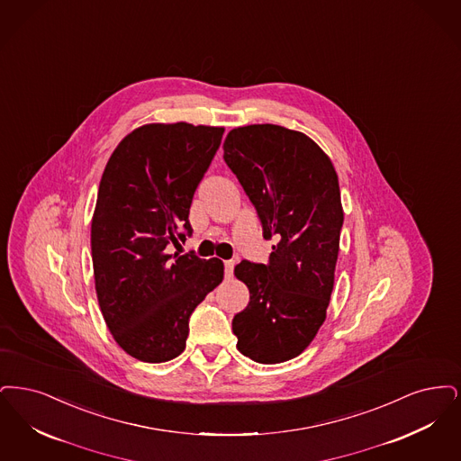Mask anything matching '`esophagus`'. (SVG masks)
<instances>
[{
	"mask_svg": "<svg viewBox=\"0 0 461 461\" xmlns=\"http://www.w3.org/2000/svg\"><path fill=\"white\" fill-rule=\"evenodd\" d=\"M234 261L227 260L223 261V272H225V277L229 279V277H232V274H234Z\"/></svg>",
	"mask_w": 461,
	"mask_h": 461,
	"instance_id": "esophagus-1",
	"label": "esophagus"
}]
</instances>
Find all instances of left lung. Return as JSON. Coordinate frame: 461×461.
Returning <instances> with one entry per match:
<instances>
[{"label": "left lung", "mask_w": 461, "mask_h": 461, "mask_svg": "<svg viewBox=\"0 0 461 461\" xmlns=\"http://www.w3.org/2000/svg\"><path fill=\"white\" fill-rule=\"evenodd\" d=\"M223 160L279 240L268 263L242 260L234 274L249 303L232 321L238 349L258 363L301 355L327 315L339 253L342 206L332 161L298 131L258 123L232 129Z\"/></svg>", "instance_id": "1"}]
</instances>
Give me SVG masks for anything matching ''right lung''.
<instances>
[{
  "mask_svg": "<svg viewBox=\"0 0 461 461\" xmlns=\"http://www.w3.org/2000/svg\"><path fill=\"white\" fill-rule=\"evenodd\" d=\"M221 136L185 122L142 125L104 167L91 223L96 294L113 339L138 360L177 358L194 308L223 279L219 258L167 251L193 234L189 208Z\"/></svg>",
  "mask_w": 461,
  "mask_h": 461,
  "instance_id": "add662e5",
  "label": "right lung"
}]
</instances>
